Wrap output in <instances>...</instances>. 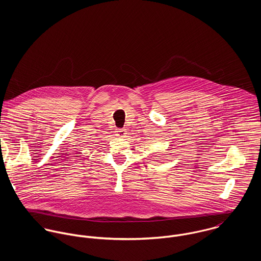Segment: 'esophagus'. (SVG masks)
<instances>
[{"instance_id": "esophagus-1", "label": "esophagus", "mask_w": 261, "mask_h": 261, "mask_svg": "<svg viewBox=\"0 0 261 261\" xmlns=\"http://www.w3.org/2000/svg\"><path fill=\"white\" fill-rule=\"evenodd\" d=\"M116 134H117V136H118V137H124L125 132H124V129H123V128H118V129L116 130Z\"/></svg>"}]
</instances>
